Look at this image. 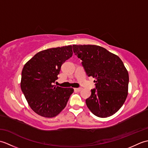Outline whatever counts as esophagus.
Returning a JSON list of instances; mask_svg holds the SVG:
<instances>
[{"label":"esophagus","instance_id":"obj_1","mask_svg":"<svg viewBox=\"0 0 148 148\" xmlns=\"http://www.w3.org/2000/svg\"><path fill=\"white\" fill-rule=\"evenodd\" d=\"M81 90H82L81 88H74V90L76 91V92H80Z\"/></svg>","mask_w":148,"mask_h":148}]
</instances>
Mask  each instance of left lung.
I'll return each instance as SVG.
<instances>
[{
    "instance_id": "left-lung-1",
    "label": "left lung",
    "mask_w": 148,
    "mask_h": 148,
    "mask_svg": "<svg viewBox=\"0 0 148 148\" xmlns=\"http://www.w3.org/2000/svg\"><path fill=\"white\" fill-rule=\"evenodd\" d=\"M72 48L88 76L96 79V88L86 100L87 107L100 118L115 114L128 95L129 76L121 60L99 46L72 45Z\"/></svg>"
}]
</instances>
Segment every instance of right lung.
Wrapping results in <instances>:
<instances>
[{
    "instance_id": "obj_1",
    "label": "right lung",
    "mask_w": 148,
    "mask_h": 148,
    "mask_svg": "<svg viewBox=\"0 0 148 148\" xmlns=\"http://www.w3.org/2000/svg\"><path fill=\"white\" fill-rule=\"evenodd\" d=\"M72 46L49 48L37 53L23 68L21 89L33 111L43 117L53 118L64 109L72 88L53 85L61 66L72 56Z\"/></svg>"
}]
</instances>
